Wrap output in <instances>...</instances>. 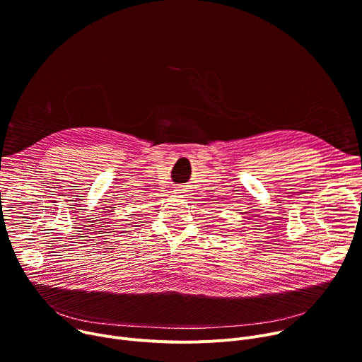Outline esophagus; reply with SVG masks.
Masks as SVG:
<instances>
[{
  "label": "esophagus",
  "mask_w": 362,
  "mask_h": 362,
  "mask_svg": "<svg viewBox=\"0 0 362 362\" xmlns=\"http://www.w3.org/2000/svg\"><path fill=\"white\" fill-rule=\"evenodd\" d=\"M175 190H176V193H177V194H180V196H183V194L186 193V190H185L183 187H176Z\"/></svg>",
  "instance_id": "esophagus-1"
}]
</instances>
